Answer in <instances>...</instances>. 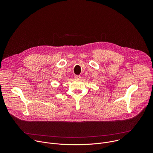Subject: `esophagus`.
<instances>
[{
  "label": "esophagus",
  "instance_id": "esophagus-1",
  "mask_svg": "<svg viewBox=\"0 0 153 153\" xmlns=\"http://www.w3.org/2000/svg\"><path fill=\"white\" fill-rule=\"evenodd\" d=\"M74 78H75L76 79H78V80H79V79H81V76H79V75H76V76H75Z\"/></svg>",
  "mask_w": 153,
  "mask_h": 153
}]
</instances>
